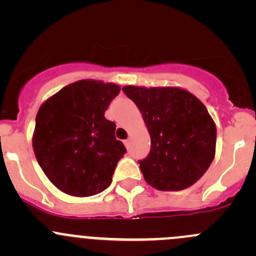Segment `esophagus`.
<instances>
[{
    "mask_svg": "<svg viewBox=\"0 0 256 256\" xmlns=\"http://www.w3.org/2000/svg\"><path fill=\"white\" fill-rule=\"evenodd\" d=\"M124 144H125V146L128 147H128H130V140H128H128L124 141Z\"/></svg>",
    "mask_w": 256,
    "mask_h": 256,
    "instance_id": "34e87169",
    "label": "esophagus"
}]
</instances>
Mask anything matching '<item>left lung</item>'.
<instances>
[{"mask_svg": "<svg viewBox=\"0 0 256 256\" xmlns=\"http://www.w3.org/2000/svg\"><path fill=\"white\" fill-rule=\"evenodd\" d=\"M148 128L151 150L138 161L144 180L158 190L194 184L216 154V128L200 99L180 88H122Z\"/></svg>", "mask_w": 256, "mask_h": 256, "instance_id": "8db88e82", "label": "left lung"}]
</instances>
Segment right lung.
<instances>
[{"instance_id":"right-lung-1","label":"right lung","mask_w":256,"mask_h":256,"mask_svg":"<svg viewBox=\"0 0 256 256\" xmlns=\"http://www.w3.org/2000/svg\"><path fill=\"white\" fill-rule=\"evenodd\" d=\"M118 92L116 84L79 80L38 110L33 151L46 176L62 192L89 197L112 183L126 148L116 140V125L104 115Z\"/></svg>"}]
</instances>
